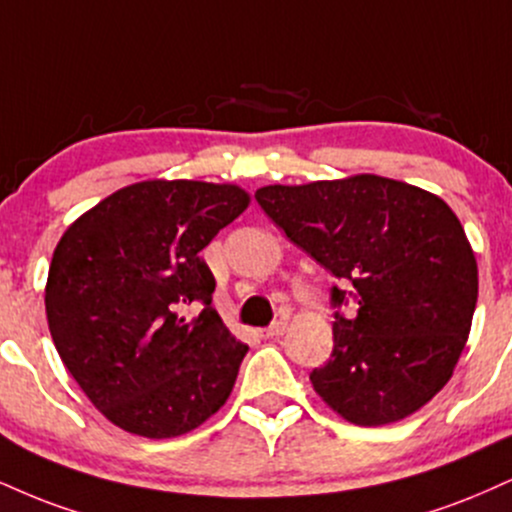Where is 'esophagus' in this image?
<instances>
[{
  "label": "esophagus",
  "instance_id": "obj_1",
  "mask_svg": "<svg viewBox=\"0 0 512 512\" xmlns=\"http://www.w3.org/2000/svg\"><path fill=\"white\" fill-rule=\"evenodd\" d=\"M286 322H283V319H276L274 324H269L267 329H262L260 334L264 336V338H279V336H283V331H286Z\"/></svg>",
  "mask_w": 512,
  "mask_h": 512
}]
</instances>
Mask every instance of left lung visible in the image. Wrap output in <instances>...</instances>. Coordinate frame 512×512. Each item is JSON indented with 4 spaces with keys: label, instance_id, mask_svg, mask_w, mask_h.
<instances>
[{
    "label": "left lung",
    "instance_id": "obj_1",
    "mask_svg": "<svg viewBox=\"0 0 512 512\" xmlns=\"http://www.w3.org/2000/svg\"><path fill=\"white\" fill-rule=\"evenodd\" d=\"M269 219L336 276L334 350L312 369L343 420L379 427L451 379L477 305V262L453 209L427 190L362 174L255 193ZM353 299L358 310L340 312Z\"/></svg>",
    "mask_w": 512,
    "mask_h": 512
}]
</instances>
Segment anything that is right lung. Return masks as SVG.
<instances>
[{
  "mask_svg": "<svg viewBox=\"0 0 512 512\" xmlns=\"http://www.w3.org/2000/svg\"><path fill=\"white\" fill-rule=\"evenodd\" d=\"M250 197L238 186L143 181L66 229L49 264V334L71 377L126 432L171 439L212 417L248 346L212 307L200 250ZM188 309L198 315L186 318Z\"/></svg>",
  "mask_w": 512,
  "mask_h": 512,
  "instance_id": "right-lung-1",
  "label": "right lung"
}]
</instances>
